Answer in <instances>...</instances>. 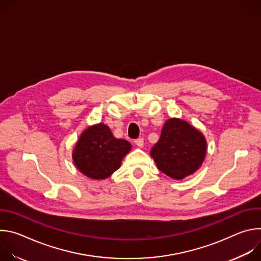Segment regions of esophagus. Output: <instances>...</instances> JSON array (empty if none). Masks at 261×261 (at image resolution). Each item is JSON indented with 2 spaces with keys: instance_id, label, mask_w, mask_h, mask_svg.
Instances as JSON below:
<instances>
[{
  "instance_id": "obj_1",
  "label": "esophagus",
  "mask_w": 261,
  "mask_h": 261,
  "mask_svg": "<svg viewBox=\"0 0 261 261\" xmlns=\"http://www.w3.org/2000/svg\"><path fill=\"white\" fill-rule=\"evenodd\" d=\"M134 143L138 146V147H142L143 144H144V141H143V138H137L134 140Z\"/></svg>"
}]
</instances>
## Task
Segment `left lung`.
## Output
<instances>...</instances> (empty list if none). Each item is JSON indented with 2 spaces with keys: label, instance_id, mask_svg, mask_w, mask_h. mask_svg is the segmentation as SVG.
I'll list each match as a JSON object with an SVG mask.
<instances>
[{
  "label": "left lung",
  "instance_id": "obj_1",
  "mask_svg": "<svg viewBox=\"0 0 261 261\" xmlns=\"http://www.w3.org/2000/svg\"><path fill=\"white\" fill-rule=\"evenodd\" d=\"M206 154L203 134L180 119H169L164 124L151 156L159 170L174 179H182L194 173Z\"/></svg>",
  "mask_w": 261,
  "mask_h": 261
}]
</instances>
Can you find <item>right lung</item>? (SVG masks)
Returning a JSON list of instances; mask_svg holds the SVG:
<instances>
[{"instance_id":"add662e5","label":"right lung","mask_w":261,"mask_h":261,"mask_svg":"<svg viewBox=\"0 0 261 261\" xmlns=\"http://www.w3.org/2000/svg\"><path fill=\"white\" fill-rule=\"evenodd\" d=\"M130 150L129 141L116 138L109 127L100 123L83 132L72 158L82 173L94 179H104L119 169Z\"/></svg>"}]
</instances>
